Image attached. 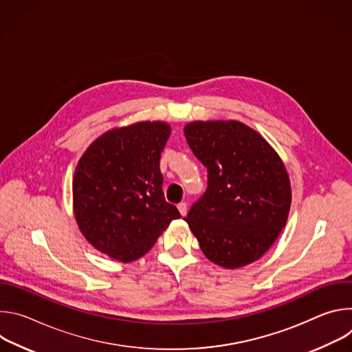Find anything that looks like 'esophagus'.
Returning a JSON list of instances; mask_svg holds the SVG:
<instances>
[{"instance_id": "34e87169", "label": "esophagus", "mask_w": 352, "mask_h": 352, "mask_svg": "<svg viewBox=\"0 0 352 352\" xmlns=\"http://www.w3.org/2000/svg\"><path fill=\"white\" fill-rule=\"evenodd\" d=\"M178 210H179V213H181V216L184 217V216H186V213H188V208H186V204H178Z\"/></svg>"}]
</instances>
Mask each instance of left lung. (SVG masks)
I'll use <instances>...</instances> for the list:
<instances>
[{"label": "left lung", "mask_w": 352, "mask_h": 352, "mask_svg": "<svg viewBox=\"0 0 352 352\" xmlns=\"http://www.w3.org/2000/svg\"><path fill=\"white\" fill-rule=\"evenodd\" d=\"M208 168V189L184 219L204 255L224 269L261 259L287 224L291 182L272 144L235 121H192L184 128Z\"/></svg>", "instance_id": "8db88e82"}]
</instances>
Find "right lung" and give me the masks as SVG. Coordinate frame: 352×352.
Segmentation results:
<instances>
[{
    "label": "right lung",
    "mask_w": 352,
    "mask_h": 352,
    "mask_svg": "<svg viewBox=\"0 0 352 352\" xmlns=\"http://www.w3.org/2000/svg\"><path fill=\"white\" fill-rule=\"evenodd\" d=\"M171 133L164 121L113 128L90 143L75 168L72 208L87 242L122 263L147 254L178 209L166 202L160 155Z\"/></svg>",
    "instance_id": "right-lung-1"
}]
</instances>
